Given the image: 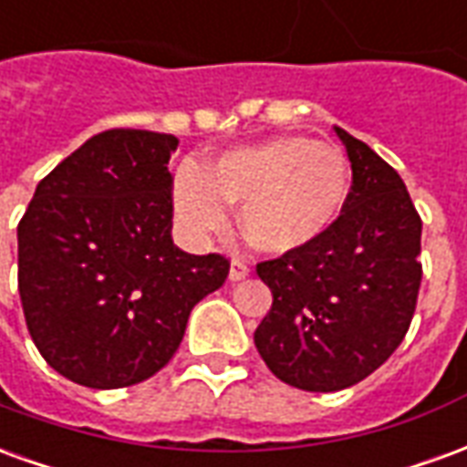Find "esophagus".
<instances>
[{"label": "esophagus", "mask_w": 467, "mask_h": 467, "mask_svg": "<svg viewBox=\"0 0 467 467\" xmlns=\"http://www.w3.org/2000/svg\"><path fill=\"white\" fill-rule=\"evenodd\" d=\"M247 275H250V265L244 263L243 257H233V263H230V280L240 283Z\"/></svg>", "instance_id": "34e87169"}]
</instances>
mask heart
Segmentation results:
<instances>
[{
    "instance_id": "1",
    "label": "heart",
    "mask_w": 467,
    "mask_h": 467,
    "mask_svg": "<svg viewBox=\"0 0 467 467\" xmlns=\"http://www.w3.org/2000/svg\"><path fill=\"white\" fill-rule=\"evenodd\" d=\"M348 192L350 167L343 152L310 137H277L223 154L204 172L182 167L174 174V207L190 230H223L224 202H243V234L270 254L300 250L327 233Z\"/></svg>"
}]
</instances>
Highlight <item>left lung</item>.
Here are the masks:
<instances>
[{
    "label": "left lung",
    "instance_id": "8db88e82",
    "mask_svg": "<svg viewBox=\"0 0 467 467\" xmlns=\"http://www.w3.org/2000/svg\"><path fill=\"white\" fill-rule=\"evenodd\" d=\"M352 167L343 213L315 243L257 263L273 307L254 330L265 365L307 392L365 380L398 350L420 293L422 220L400 174L335 127Z\"/></svg>",
    "mask_w": 467,
    "mask_h": 467
}]
</instances>
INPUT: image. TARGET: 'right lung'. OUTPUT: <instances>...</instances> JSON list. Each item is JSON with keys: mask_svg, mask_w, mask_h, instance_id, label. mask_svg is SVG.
I'll return each instance as SVG.
<instances>
[{"mask_svg": "<svg viewBox=\"0 0 467 467\" xmlns=\"http://www.w3.org/2000/svg\"><path fill=\"white\" fill-rule=\"evenodd\" d=\"M180 140L107 130L57 164L16 227L26 327L67 380L112 390L152 378L187 317L230 273L172 243L170 157Z\"/></svg>", "mask_w": 467, "mask_h": 467, "instance_id": "1", "label": "right lung"}]
</instances>
